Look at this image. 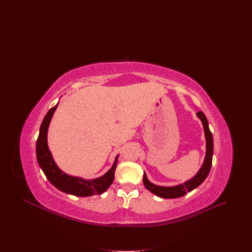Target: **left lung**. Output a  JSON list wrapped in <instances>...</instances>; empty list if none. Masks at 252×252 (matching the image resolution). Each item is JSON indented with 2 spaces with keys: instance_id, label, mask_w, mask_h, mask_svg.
Returning <instances> with one entry per match:
<instances>
[{
  "instance_id": "8db88e82",
  "label": "left lung",
  "mask_w": 252,
  "mask_h": 252,
  "mask_svg": "<svg viewBox=\"0 0 252 252\" xmlns=\"http://www.w3.org/2000/svg\"><path fill=\"white\" fill-rule=\"evenodd\" d=\"M196 116L202 123L205 140H206V153H205L204 161H203L201 167L199 168V170L197 171V173L193 177H191L190 179H189V181L185 182L184 184L177 185L174 187H160V186L154 185L148 179L146 172L143 173V178H142L143 185H145L147 189H149L151 192H153L154 194H156L159 197L177 198V197L184 196L188 192H190L191 190H193L194 189L199 187L204 182V179L207 177V175L210 171L211 163H212V156H213V137H212L211 131L209 130L208 122H207V119L204 116V114L202 112H198V113H196Z\"/></svg>"
}]
</instances>
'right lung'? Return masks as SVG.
Masks as SVG:
<instances>
[{
	"label": "right lung",
	"mask_w": 252,
	"mask_h": 252,
	"mask_svg": "<svg viewBox=\"0 0 252 252\" xmlns=\"http://www.w3.org/2000/svg\"><path fill=\"white\" fill-rule=\"evenodd\" d=\"M58 105L59 102L47 113L40 127L37 148H35L37 160L40 167L43 169L49 182L63 192L76 196H92L104 192L114 182L119 156L116 157L115 162L109 170L103 175L94 179H85L80 176L68 175L63 172L56 164L48 146V129Z\"/></svg>",
	"instance_id": "obj_1"
}]
</instances>
